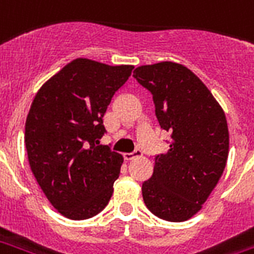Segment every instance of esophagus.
Returning <instances> with one entry per match:
<instances>
[{"label":"esophagus","mask_w":254,"mask_h":254,"mask_svg":"<svg viewBox=\"0 0 254 254\" xmlns=\"http://www.w3.org/2000/svg\"><path fill=\"white\" fill-rule=\"evenodd\" d=\"M138 156H141V151L136 149V151L132 152V153H124V159H125L127 161H129V160H133L134 157H138Z\"/></svg>","instance_id":"obj_1"}]
</instances>
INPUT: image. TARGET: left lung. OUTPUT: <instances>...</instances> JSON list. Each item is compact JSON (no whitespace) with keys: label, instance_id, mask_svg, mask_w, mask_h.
<instances>
[{"label":"left lung","instance_id":"1","mask_svg":"<svg viewBox=\"0 0 254 254\" xmlns=\"http://www.w3.org/2000/svg\"><path fill=\"white\" fill-rule=\"evenodd\" d=\"M133 76L151 91L157 121L172 138L168 152L155 157L142 198L156 217L183 222L202 208L226 167L225 113L203 82L179 63L140 65Z\"/></svg>","mask_w":254,"mask_h":254}]
</instances>
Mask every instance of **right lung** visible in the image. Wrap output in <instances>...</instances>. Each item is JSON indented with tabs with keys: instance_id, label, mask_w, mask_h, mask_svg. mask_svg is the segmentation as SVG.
Listing matches in <instances>:
<instances>
[{
	"instance_id": "1",
	"label": "right lung",
	"mask_w": 254,
	"mask_h": 254,
	"mask_svg": "<svg viewBox=\"0 0 254 254\" xmlns=\"http://www.w3.org/2000/svg\"><path fill=\"white\" fill-rule=\"evenodd\" d=\"M133 65L78 59L47 80L31 105L25 146L33 176L51 204L80 221L101 213L124 161L108 145L103 116Z\"/></svg>"
}]
</instances>
